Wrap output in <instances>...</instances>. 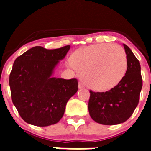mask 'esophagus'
I'll list each match as a JSON object with an SVG mask.
<instances>
[{
  "label": "esophagus",
  "instance_id": "1",
  "mask_svg": "<svg viewBox=\"0 0 151 151\" xmlns=\"http://www.w3.org/2000/svg\"><path fill=\"white\" fill-rule=\"evenodd\" d=\"M84 88H85V85H84L82 82H79V83H78V88L82 89Z\"/></svg>",
  "mask_w": 151,
  "mask_h": 151
}]
</instances>
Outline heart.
<instances>
[{
	"label": "heart",
	"mask_w": 151,
	"mask_h": 151,
	"mask_svg": "<svg viewBox=\"0 0 151 151\" xmlns=\"http://www.w3.org/2000/svg\"><path fill=\"white\" fill-rule=\"evenodd\" d=\"M71 61L85 84L97 91H107L115 87L125 76L128 67L124 49L113 44L85 47L75 53Z\"/></svg>",
	"instance_id": "obj_1"
}]
</instances>
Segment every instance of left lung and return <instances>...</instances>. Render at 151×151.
I'll use <instances>...</instances> for the list:
<instances>
[{"instance_id":"obj_1","label":"left lung","mask_w":151,"mask_h":151,"mask_svg":"<svg viewBox=\"0 0 151 151\" xmlns=\"http://www.w3.org/2000/svg\"><path fill=\"white\" fill-rule=\"evenodd\" d=\"M128 67L121 82L106 92L90 90L88 111L96 122L116 125L129 119L138 106L142 88L140 62L126 45H124Z\"/></svg>"}]
</instances>
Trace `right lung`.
<instances>
[{
    "label": "right lung",
    "instance_id": "obj_1",
    "mask_svg": "<svg viewBox=\"0 0 151 151\" xmlns=\"http://www.w3.org/2000/svg\"><path fill=\"white\" fill-rule=\"evenodd\" d=\"M69 48V45L53 50L36 46L13 63L9 78L11 99L27 123L48 126L58 122L67 101L78 91L76 78L52 77L54 67Z\"/></svg>",
    "mask_w": 151,
    "mask_h": 151
}]
</instances>
